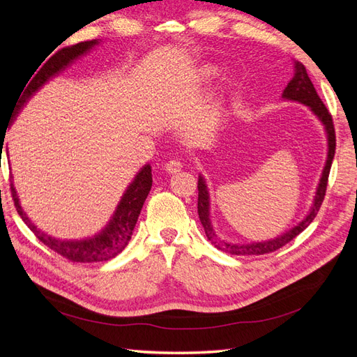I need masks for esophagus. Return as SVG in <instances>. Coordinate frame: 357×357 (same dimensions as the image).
I'll return each mask as SVG.
<instances>
[{
    "instance_id": "esophagus-1",
    "label": "esophagus",
    "mask_w": 357,
    "mask_h": 357,
    "mask_svg": "<svg viewBox=\"0 0 357 357\" xmlns=\"http://www.w3.org/2000/svg\"><path fill=\"white\" fill-rule=\"evenodd\" d=\"M181 168H183V164H181V160H178V159H171L165 164V171L171 172V174L178 172Z\"/></svg>"
}]
</instances>
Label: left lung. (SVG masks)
Wrapping results in <instances>:
<instances>
[{
	"label": "left lung",
	"instance_id": "8db88e82",
	"mask_svg": "<svg viewBox=\"0 0 357 357\" xmlns=\"http://www.w3.org/2000/svg\"><path fill=\"white\" fill-rule=\"evenodd\" d=\"M295 73L294 77L287 83L286 89L283 91L282 98L286 101H294L307 105L311 110V113L314 114L320 123L325 128L326 132V139H328V156L325 167H323L321 176L319 180V185L316 189V195L314 199H312L311 207L308 213L305 214V218L302 219L294 228L286 231L284 234L275 236V238L266 240V241H255V243H247V244H234L228 243L225 240H220L218 234L214 232V228L211 225L210 219V192L207 188V183H205V178L199 174L198 177V214H199V220L204 226L205 235H207L208 241L214 244V247H218L219 250L236 255V256H245V255H265L269 252L278 250L280 247H283L289 241L295 238L296 235H299L302 231H304L307 226L314 220L317 215V211L320 210V205L323 202V198H325L326 193V185H328V177H329V171L332 165V159L335 155V129H333V122H332V116L329 114L328 109L320 100V96L316 92L314 84L311 83L305 67L302 66L301 62L295 61Z\"/></svg>",
	"mask_w": 357,
	"mask_h": 357
}]
</instances>
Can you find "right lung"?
Instances as JSON below:
<instances>
[{"instance_id": "obj_1", "label": "right lung", "mask_w": 357, "mask_h": 357, "mask_svg": "<svg viewBox=\"0 0 357 357\" xmlns=\"http://www.w3.org/2000/svg\"><path fill=\"white\" fill-rule=\"evenodd\" d=\"M100 43L101 40L82 41L74 46L61 49L47 61L45 59L46 61L45 66H40L41 68L37 67L36 70L38 74L34 75L32 73L31 77L26 80L24 89L20 92L19 98L15 104L10 123L15 122V119L19 116L20 112H22L26 102L43 88V86L53 77H56L59 73L68 68L74 61H77L82 56H84L86 53H89L95 46H98ZM152 181H153L152 167L146 164L137 172L134 180L129 183V186L126 188L121 201L117 204L112 219L104 226V229H101L93 236H88V238H83V240H61V238H56V236H52L46 232H43L34 223H32V220L24 211L13 181L12 185H10V189H12L15 207L19 215L22 218V220L26 223L28 228L36 234V236L43 244L52 248V250L56 252L58 255L67 257L68 261L91 264V262L109 261V259L117 256L128 245L129 240H131L132 231L135 228V223L138 220L139 211H142L143 204L149 195L150 189H152Z\"/></svg>"}]
</instances>
